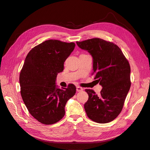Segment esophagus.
<instances>
[{
    "label": "esophagus",
    "mask_w": 150,
    "mask_h": 150,
    "mask_svg": "<svg viewBox=\"0 0 150 150\" xmlns=\"http://www.w3.org/2000/svg\"><path fill=\"white\" fill-rule=\"evenodd\" d=\"M76 91L78 92H81V91H83V88L80 87V86H77V87H76Z\"/></svg>",
    "instance_id": "obj_1"
}]
</instances>
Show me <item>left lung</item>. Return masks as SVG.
<instances>
[{"instance_id":"left-lung-1","label":"left lung","mask_w":150,"mask_h":150,"mask_svg":"<svg viewBox=\"0 0 150 150\" xmlns=\"http://www.w3.org/2000/svg\"><path fill=\"white\" fill-rule=\"evenodd\" d=\"M93 57V74L102 86L101 94L86 89L89 96L84 110L89 119L98 123L114 120L121 112L131 86V68L120 48L99 38L76 42Z\"/></svg>"}]
</instances>
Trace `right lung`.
Returning a JSON list of instances; mask_svg holds the SVG:
<instances>
[{
	"label": "right lung",
	"instance_id": "1",
	"mask_svg": "<svg viewBox=\"0 0 150 150\" xmlns=\"http://www.w3.org/2000/svg\"><path fill=\"white\" fill-rule=\"evenodd\" d=\"M75 47L74 42L47 40L32 49L27 55L19 76L21 94L30 114L44 125L60 121L67 101L74 96L76 86L58 88L57 75Z\"/></svg>",
	"mask_w": 150,
	"mask_h": 150
}]
</instances>
